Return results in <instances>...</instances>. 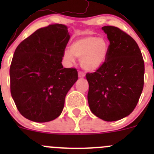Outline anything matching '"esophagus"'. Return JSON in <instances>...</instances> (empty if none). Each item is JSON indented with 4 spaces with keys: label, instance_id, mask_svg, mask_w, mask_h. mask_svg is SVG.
Returning a JSON list of instances; mask_svg holds the SVG:
<instances>
[{
    "label": "esophagus",
    "instance_id": "esophagus-1",
    "mask_svg": "<svg viewBox=\"0 0 154 154\" xmlns=\"http://www.w3.org/2000/svg\"><path fill=\"white\" fill-rule=\"evenodd\" d=\"M78 77H80V78H83V77H85V74L83 72H82V71H79Z\"/></svg>",
    "mask_w": 154,
    "mask_h": 154
}]
</instances>
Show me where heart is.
Masks as SVG:
<instances>
[{"mask_svg":"<svg viewBox=\"0 0 154 154\" xmlns=\"http://www.w3.org/2000/svg\"><path fill=\"white\" fill-rule=\"evenodd\" d=\"M109 51L108 42L103 37L85 36L75 40L63 53L64 60L68 64L80 59V66L87 71L98 70L106 62Z\"/></svg>","mask_w":154,"mask_h":154,"instance_id":"1","label":"heart"}]
</instances>
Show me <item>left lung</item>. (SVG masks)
Segmentation results:
<instances>
[{
	"instance_id": "1",
	"label": "left lung",
	"mask_w": 154,
	"mask_h": 154,
	"mask_svg": "<svg viewBox=\"0 0 154 154\" xmlns=\"http://www.w3.org/2000/svg\"><path fill=\"white\" fill-rule=\"evenodd\" d=\"M109 45L104 64L87 73L91 112L106 122L127 117L137 105L144 86V63L137 43L118 27H102Z\"/></svg>"
}]
</instances>
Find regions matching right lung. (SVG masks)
Returning a JSON list of instances; mask_svg holds the SVG:
<instances>
[{"mask_svg": "<svg viewBox=\"0 0 154 154\" xmlns=\"http://www.w3.org/2000/svg\"><path fill=\"white\" fill-rule=\"evenodd\" d=\"M70 39L64 24L37 29L15 49L10 68V91L19 112L35 122L60 116L68 91L78 79L75 68H63Z\"/></svg>", "mask_w": 154, "mask_h": 154, "instance_id": "1", "label": "right lung"}]
</instances>
